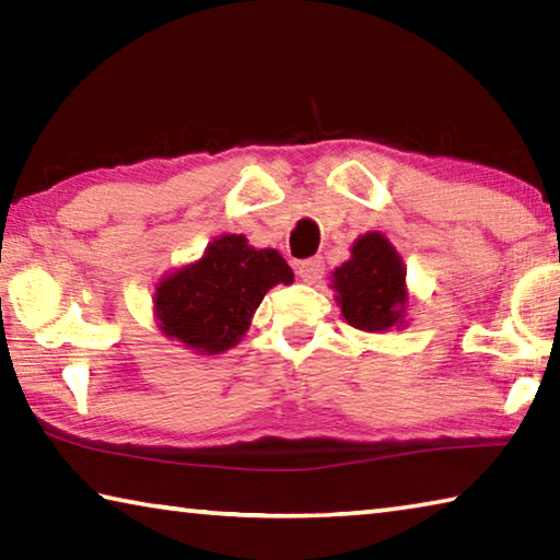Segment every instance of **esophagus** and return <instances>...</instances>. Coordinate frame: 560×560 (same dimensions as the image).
Returning <instances> with one entry per match:
<instances>
[{"instance_id": "34e87169", "label": "esophagus", "mask_w": 560, "mask_h": 560, "mask_svg": "<svg viewBox=\"0 0 560 560\" xmlns=\"http://www.w3.org/2000/svg\"><path fill=\"white\" fill-rule=\"evenodd\" d=\"M324 269H326V264H324V259H320V257L306 259V261L299 264V277L303 281H316L320 273H324Z\"/></svg>"}]
</instances>
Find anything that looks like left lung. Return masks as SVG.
Segmentation results:
<instances>
[{"label": "left lung", "instance_id": "left-lung-1", "mask_svg": "<svg viewBox=\"0 0 560 560\" xmlns=\"http://www.w3.org/2000/svg\"><path fill=\"white\" fill-rule=\"evenodd\" d=\"M343 318L353 328L377 334L405 324V264L381 232L358 236L350 259L330 279Z\"/></svg>", "mask_w": 560, "mask_h": 560}]
</instances>
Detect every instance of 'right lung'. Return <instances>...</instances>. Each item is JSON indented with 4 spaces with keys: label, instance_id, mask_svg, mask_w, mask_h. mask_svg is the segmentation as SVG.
<instances>
[{
    "label": "right lung",
    "instance_id": "obj_1",
    "mask_svg": "<svg viewBox=\"0 0 560 560\" xmlns=\"http://www.w3.org/2000/svg\"><path fill=\"white\" fill-rule=\"evenodd\" d=\"M291 281L293 271L277 249H254L244 234H222L200 261L158 283V326L200 355L224 353L249 330L267 291Z\"/></svg>",
    "mask_w": 560,
    "mask_h": 560
}]
</instances>
